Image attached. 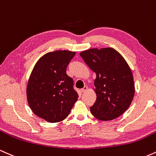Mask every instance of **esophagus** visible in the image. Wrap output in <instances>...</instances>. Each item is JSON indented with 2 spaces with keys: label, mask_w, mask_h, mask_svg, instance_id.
Segmentation results:
<instances>
[{
  "label": "esophagus",
  "mask_w": 156,
  "mask_h": 156,
  "mask_svg": "<svg viewBox=\"0 0 156 156\" xmlns=\"http://www.w3.org/2000/svg\"><path fill=\"white\" fill-rule=\"evenodd\" d=\"M87 90V86H85V87H83V88L81 89V92L82 93H85Z\"/></svg>",
  "instance_id": "1"
}]
</instances>
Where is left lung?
<instances>
[{
    "mask_svg": "<svg viewBox=\"0 0 156 156\" xmlns=\"http://www.w3.org/2000/svg\"><path fill=\"white\" fill-rule=\"evenodd\" d=\"M80 55L97 75L94 80L97 99L90 108L92 115L101 121L120 116L130 105L135 94L128 64L112 48H91Z\"/></svg>",
    "mask_w": 156,
    "mask_h": 156,
    "instance_id": "left-lung-1",
    "label": "left lung"
}]
</instances>
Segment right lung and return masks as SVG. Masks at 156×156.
Here are the masks:
<instances>
[{
  "mask_svg": "<svg viewBox=\"0 0 156 156\" xmlns=\"http://www.w3.org/2000/svg\"><path fill=\"white\" fill-rule=\"evenodd\" d=\"M76 52L55 51L40 57L28 82L26 95L34 114L51 123L64 120L77 101L66 69Z\"/></svg>",
  "mask_w": 156,
  "mask_h": 156,
  "instance_id": "obj_1",
  "label": "right lung"
}]
</instances>
